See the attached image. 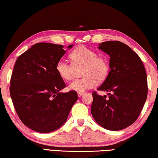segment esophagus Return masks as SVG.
<instances>
[{
    "label": "esophagus",
    "mask_w": 158,
    "mask_h": 158,
    "mask_svg": "<svg viewBox=\"0 0 158 158\" xmlns=\"http://www.w3.org/2000/svg\"><path fill=\"white\" fill-rule=\"evenodd\" d=\"M84 94V92H78V96H81Z\"/></svg>",
    "instance_id": "obj_1"
}]
</instances>
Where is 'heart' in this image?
<instances>
[{
    "instance_id": "obj_1",
    "label": "heart",
    "mask_w": 158,
    "mask_h": 158,
    "mask_svg": "<svg viewBox=\"0 0 158 158\" xmlns=\"http://www.w3.org/2000/svg\"><path fill=\"white\" fill-rule=\"evenodd\" d=\"M72 63L64 59H60L56 64V71L61 78L69 81L74 77L75 68L83 67L81 79H75L69 85V89L77 92L94 88L96 79L102 81L106 79L109 72V64L104 56H98V53L86 46H80L70 54Z\"/></svg>"
}]
</instances>
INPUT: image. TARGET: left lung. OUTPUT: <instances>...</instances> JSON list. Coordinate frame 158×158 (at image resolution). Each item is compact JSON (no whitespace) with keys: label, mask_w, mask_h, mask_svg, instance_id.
<instances>
[{"label":"left lung","mask_w":158,"mask_h":158,"mask_svg":"<svg viewBox=\"0 0 158 158\" xmlns=\"http://www.w3.org/2000/svg\"><path fill=\"white\" fill-rule=\"evenodd\" d=\"M98 48L110 57V72L97 89L109 92V98L94 91L91 113L103 128L120 131L133 124L143 109L148 96L146 72L140 56L123 42H103Z\"/></svg>","instance_id":"obj_1"}]
</instances>
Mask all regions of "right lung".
Returning a JSON list of instances; mask_svg holds the SVG:
<instances>
[{"mask_svg": "<svg viewBox=\"0 0 158 158\" xmlns=\"http://www.w3.org/2000/svg\"><path fill=\"white\" fill-rule=\"evenodd\" d=\"M65 52L62 44L37 43L18 56L12 72L10 94L16 113L23 124L39 133L62 126L78 98L77 91L60 92L66 84L56 64Z\"/></svg>", "mask_w": 158, "mask_h": 158, "instance_id": "right-lung-1", "label": "right lung"}]
</instances>
